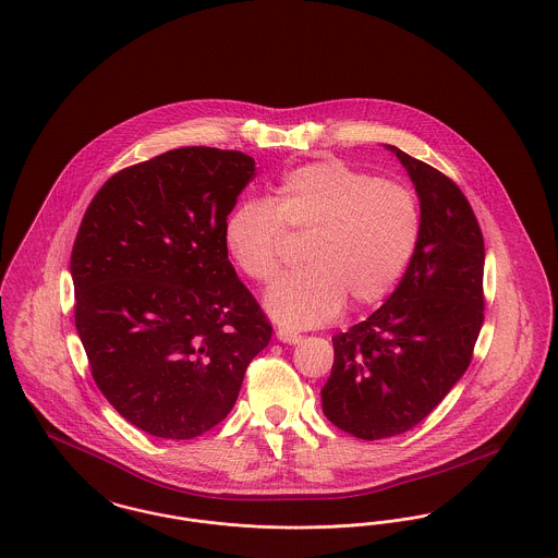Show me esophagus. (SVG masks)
I'll return each mask as SVG.
<instances>
[{
	"label": "esophagus",
	"instance_id": "obj_1",
	"mask_svg": "<svg viewBox=\"0 0 558 558\" xmlns=\"http://www.w3.org/2000/svg\"><path fill=\"white\" fill-rule=\"evenodd\" d=\"M276 337L282 341V343H299L301 341V335L296 330L291 328H278L276 330Z\"/></svg>",
	"mask_w": 558,
	"mask_h": 558
}]
</instances>
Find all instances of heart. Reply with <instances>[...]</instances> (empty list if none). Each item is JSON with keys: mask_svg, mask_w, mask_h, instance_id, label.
<instances>
[{"mask_svg": "<svg viewBox=\"0 0 558 558\" xmlns=\"http://www.w3.org/2000/svg\"><path fill=\"white\" fill-rule=\"evenodd\" d=\"M287 231L305 240V269L282 278L265 310L284 327L312 328L345 303L366 310L392 295L420 248L424 215L407 185L323 160L289 170L271 199L238 202L223 242L246 278L269 284L282 269Z\"/></svg>", "mask_w": 558, "mask_h": 558, "instance_id": "b5f03b06", "label": "heart"}]
</instances>
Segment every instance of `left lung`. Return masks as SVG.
<instances>
[{"instance_id":"8db88e82","label":"left lung","mask_w":558,"mask_h":558,"mask_svg":"<svg viewBox=\"0 0 558 558\" xmlns=\"http://www.w3.org/2000/svg\"><path fill=\"white\" fill-rule=\"evenodd\" d=\"M422 204L420 248L388 301L332 337L323 411L343 432L379 440L417 426L451 392L483 327L485 242L470 202L436 168L386 145Z\"/></svg>"}]
</instances>
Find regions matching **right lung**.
I'll return each instance as SVG.
<instances>
[{
	"label": "right lung",
	"instance_id": "obj_1",
	"mask_svg": "<svg viewBox=\"0 0 558 558\" xmlns=\"http://www.w3.org/2000/svg\"><path fill=\"white\" fill-rule=\"evenodd\" d=\"M253 177L242 151L181 147L113 174L82 219L75 328L100 392L151 436L190 440L226 420L271 339L223 242Z\"/></svg>",
	"mask_w": 558,
	"mask_h": 558
}]
</instances>
